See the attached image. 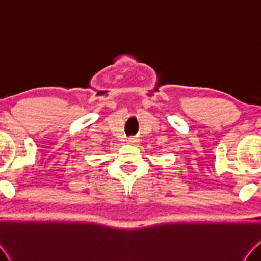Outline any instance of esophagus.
Masks as SVG:
<instances>
[{
	"label": "esophagus",
	"mask_w": 261,
	"mask_h": 261,
	"mask_svg": "<svg viewBox=\"0 0 261 261\" xmlns=\"http://www.w3.org/2000/svg\"><path fill=\"white\" fill-rule=\"evenodd\" d=\"M138 143H139V140L137 138H134V137H131V138L127 139V144H129V145L136 146V145H138Z\"/></svg>",
	"instance_id": "esophagus-1"
}]
</instances>
